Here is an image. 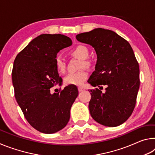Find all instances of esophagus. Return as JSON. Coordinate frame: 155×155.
Here are the masks:
<instances>
[{
  "label": "esophagus",
  "instance_id": "1",
  "mask_svg": "<svg viewBox=\"0 0 155 155\" xmlns=\"http://www.w3.org/2000/svg\"><path fill=\"white\" fill-rule=\"evenodd\" d=\"M78 91H79V92H81V91H83L85 90H84V89L82 88V87H78Z\"/></svg>",
  "mask_w": 155,
  "mask_h": 155
}]
</instances>
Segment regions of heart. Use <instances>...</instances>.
<instances>
[{
  "instance_id": "obj_1",
  "label": "heart",
  "mask_w": 155,
  "mask_h": 155,
  "mask_svg": "<svg viewBox=\"0 0 155 155\" xmlns=\"http://www.w3.org/2000/svg\"><path fill=\"white\" fill-rule=\"evenodd\" d=\"M72 55L78 57L81 59L80 68L89 67L90 65V61L87 59L89 56V51L87 48L83 45H78L73 48L71 51ZM54 64L57 70L59 72H64L65 71V64L61 57L57 56L54 59ZM88 77L87 72L84 69L81 70L76 72H71L68 74L64 78V83L66 85L81 86L82 85Z\"/></svg>"
}]
</instances>
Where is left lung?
<instances>
[{
  "label": "left lung",
  "instance_id": "1",
  "mask_svg": "<svg viewBox=\"0 0 155 155\" xmlns=\"http://www.w3.org/2000/svg\"><path fill=\"white\" fill-rule=\"evenodd\" d=\"M80 42L95 50V71L88 83L99 89L90 90L89 109L92 118L106 127H117L127 121L134 110L140 87V68L130 44L114 31L94 28L76 36Z\"/></svg>",
  "mask_w": 155,
  "mask_h": 155
}]
</instances>
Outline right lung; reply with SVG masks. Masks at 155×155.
Segmentation results:
<instances>
[{
  "instance_id": "add662e5",
  "label": "right lung",
  "mask_w": 155,
  "mask_h": 155,
  "mask_svg": "<svg viewBox=\"0 0 155 155\" xmlns=\"http://www.w3.org/2000/svg\"><path fill=\"white\" fill-rule=\"evenodd\" d=\"M61 34H41L17 54L12 70L15 97L25 118L41 133H54L64 128L78 91L68 85L58 93L50 89L61 82L54 64L57 54L72 45Z\"/></svg>"
}]
</instances>
